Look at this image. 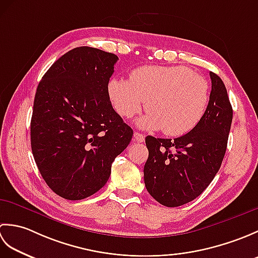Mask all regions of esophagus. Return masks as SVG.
<instances>
[{"mask_svg": "<svg viewBox=\"0 0 258 258\" xmlns=\"http://www.w3.org/2000/svg\"><path fill=\"white\" fill-rule=\"evenodd\" d=\"M144 135L143 134H141V133H139V132H135L134 133V140L136 141V142H139V143H143L144 142Z\"/></svg>", "mask_w": 258, "mask_h": 258, "instance_id": "obj_1", "label": "esophagus"}]
</instances>
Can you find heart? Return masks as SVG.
<instances>
[{"label": "heart", "instance_id": "1", "mask_svg": "<svg viewBox=\"0 0 258 258\" xmlns=\"http://www.w3.org/2000/svg\"><path fill=\"white\" fill-rule=\"evenodd\" d=\"M108 96L120 116L131 118L143 107L147 113L139 120L146 130L162 128L168 136H180L196 127L206 113L210 84L189 69L147 65L133 70L130 81L112 79Z\"/></svg>", "mask_w": 258, "mask_h": 258}]
</instances>
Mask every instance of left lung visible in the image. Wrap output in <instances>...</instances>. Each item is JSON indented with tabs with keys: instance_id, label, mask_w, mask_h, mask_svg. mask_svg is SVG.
I'll return each mask as SVG.
<instances>
[{
	"instance_id": "obj_1",
	"label": "left lung",
	"mask_w": 258,
	"mask_h": 258,
	"mask_svg": "<svg viewBox=\"0 0 258 258\" xmlns=\"http://www.w3.org/2000/svg\"><path fill=\"white\" fill-rule=\"evenodd\" d=\"M212 91L204 117L180 138L145 139L146 189L160 204L177 207L195 200L211 184L225 155L233 108L226 87L210 73Z\"/></svg>"
}]
</instances>
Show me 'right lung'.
Segmentation results:
<instances>
[{
  "mask_svg": "<svg viewBox=\"0 0 258 258\" xmlns=\"http://www.w3.org/2000/svg\"><path fill=\"white\" fill-rule=\"evenodd\" d=\"M118 57L81 46L65 53L43 76L35 93L31 146L48 187L65 200L100 190L133 130L114 111L108 82Z\"/></svg>",
  "mask_w": 258,
  "mask_h": 258,
  "instance_id": "1",
  "label": "right lung"
}]
</instances>
